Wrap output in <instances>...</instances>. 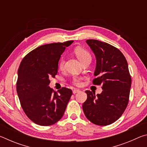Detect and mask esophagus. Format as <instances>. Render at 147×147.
I'll use <instances>...</instances> for the list:
<instances>
[{
	"mask_svg": "<svg viewBox=\"0 0 147 147\" xmlns=\"http://www.w3.org/2000/svg\"><path fill=\"white\" fill-rule=\"evenodd\" d=\"M80 91L79 90V89H74V90L73 91V94H76L77 93H78V92H80Z\"/></svg>",
	"mask_w": 147,
	"mask_h": 147,
	"instance_id": "34e87169",
	"label": "esophagus"
}]
</instances>
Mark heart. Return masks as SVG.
Instances as JSON below:
<instances>
[{"mask_svg":"<svg viewBox=\"0 0 147 147\" xmlns=\"http://www.w3.org/2000/svg\"><path fill=\"white\" fill-rule=\"evenodd\" d=\"M74 54H75V55L76 56L79 60L81 61L82 63H84V62L86 60H88V59H90V60L91 59L90 53H89L86 49L82 48V47H76V48L74 49ZM64 59H61L58 65L59 69L63 70L64 68ZM82 78L75 76L73 78V84L74 86H80L82 85Z\"/></svg>","mask_w":147,"mask_h":147,"instance_id":"heart-1","label":"heart"}]
</instances>
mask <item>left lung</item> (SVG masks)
Returning a JSON list of instances; mask_svg holds the SVG:
<instances>
[{
  "mask_svg": "<svg viewBox=\"0 0 147 147\" xmlns=\"http://www.w3.org/2000/svg\"><path fill=\"white\" fill-rule=\"evenodd\" d=\"M86 43L96 59V78L93 84L102 85L103 91L96 95L86 91L88 98L83 111L93 124L109 125L121 117L128 105L131 84L128 63L123 53L111 45L96 39H88Z\"/></svg>",
  "mask_w": 147,
  "mask_h": 147,
  "instance_id": "1",
  "label": "left lung"
}]
</instances>
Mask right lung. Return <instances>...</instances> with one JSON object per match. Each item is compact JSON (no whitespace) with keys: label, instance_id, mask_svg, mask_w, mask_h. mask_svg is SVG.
I'll use <instances>...</instances> for the list:
<instances>
[{"label":"right lung","instance_id":"1","mask_svg":"<svg viewBox=\"0 0 147 147\" xmlns=\"http://www.w3.org/2000/svg\"><path fill=\"white\" fill-rule=\"evenodd\" d=\"M73 43H54L41 45L29 53L17 72V92L27 117L41 126L55 124L63 117L73 94L62 88L58 92L49 86L51 77L58 73V61L66 47Z\"/></svg>","mask_w":147,"mask_h":147}]
</instances>
